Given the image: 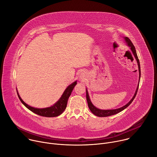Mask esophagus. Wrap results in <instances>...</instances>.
Segmentation results:
<instances>
[{"instance_id": "34e87169", "label": "esophagus", "mask_w": 157, "mask_h": 157, "mask_svg": "<svg viewBox=\"0 0 157 157\" xmlns=\"http://www.w3.org/2000/svg\"><path fill=\"white\" fill-rule=\"evenodd\" d=\"M86 73L85 72H82V73H81V76H80V78H81V80H84V79H85V78H86Z\"/></svg>"}]
</instances>
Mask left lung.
Masks as SVG:
<instances>
[{
    "instance_id": "obj_1",
    "label": "left lung",
    "mask_w": 157,
    "mask_h": 157,
    "mask_svg": "<svg viewBox=\"0 0 157 157\" xmlns=\"http://www.w3.org/2000/svg\"><path fill=\"white\" fill-rule=\"evenodd\" d=\"M125 40L126 41L128 45L131 48V50L132 52H133V54L134 55V56H135L137 61V63H138V66H139V81H140V62H139V59L138 58V56H137V53H136V48H135V47H134V45L133 44V43H132L131 40L128 38V37H125ZM139 83L138 84V86H137V90L136 91V93L135 94H134V96H133L132 99L126 104L124 106H123L122 107H121V108H119V109H113V110H101V109H99L98 108H96L93 104L92 102H91L90 101V99H89V94H88V93H87V91L86 89V99H87V104H88V107L89 108V109H90V110L92 112V113L94 114L95 116H98V117H107V116H113V115H114V114H116L119 113H120V112L122 111L123 110H124L126 107H127L132 102V101H133V99H135L136 95H137V91H138V88H139Z\"/></svg>"
}]
</instances>
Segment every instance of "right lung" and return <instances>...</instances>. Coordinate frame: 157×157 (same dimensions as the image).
<instances>
[{"label":"right lung","mask_w":157,"mask_h":157,"mask_svg":"<svg viewBox=\"0 0 157 157\" xmlns=\"http://www.w3.org/2000/svg\"><path fill=\"white\" fill-rule=\"evenodd\" d=\"M76 84H77L76 81H75L73 82L71 84H70L66 89V90L63 93V95L61 96L59 101H58V102L55 103L53 106H51L47 108L38 109V108L31 107L28 104H27L25 102H24V101L21 99L18 92H17V95L18 96L19 99L22 102V104H23L27 108H28L30 110L35 113L36 114H38L39 116H43V117H57L60 114H61L65 110L67 106V102H68V98L70 96L73 91V89Z\"/></svg>","instance_id":"obj_1"}]
</instances>
